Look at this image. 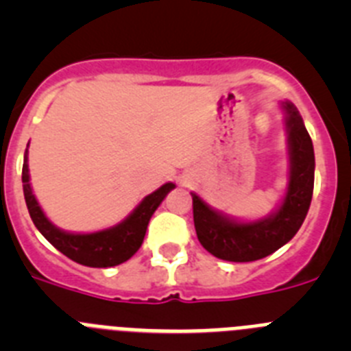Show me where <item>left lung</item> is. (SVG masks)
I'll return each mask as SVG.
<instances>
[{
  "instance_id": "obj_1",
  "label": "left lung",
  "mask_w": 351,
  "mask_h": 351,
  "mask_svg": "<svg viewBox=\"0 0 351 351\" xmlns=\"http://www.w3.org/2000/svg\"><path fill=\"white\" fill-rule=\"evenodd\" d=\"M283 110L287 114L290 172L280 209L256 221H235L191 193L197 237L216 258L228 262L263 258L285 246L306 219L315 186V151L295 105L285 101Z\"/></svg>"
}]
</instances>
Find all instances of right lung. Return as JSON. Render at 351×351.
I'll use <instances>...</instances> for the list:
<instances>
[{
    "mask_svg": "<svg viewBox=\"0 0 351 351\" xmlns=\"http://www.w3.org/2000/svg\"><path fill=\"white\" fill-rule=\"evenodd\" d=\"M173 188H176L173 182H167L158 188L138 204L137 209L133 210L125 221L117 223L116 226L93 232V234H70V232L60 230L58 226L52 225L36 202L29 184L27 149L24 154L23 190L31 219L40 230V234L47 239L56 250L86 267H114V265H119L132 258L144 243L149 219L158 209V206L163 202L167 193Z\"/></svg>",
    "mask_w": 351,
    "mask_h": 351,
    "instance_id": "add662e5",
    "label": "right lung"
}]
</instances>
